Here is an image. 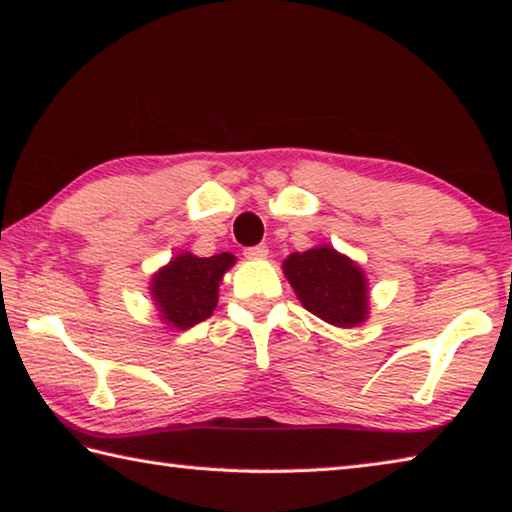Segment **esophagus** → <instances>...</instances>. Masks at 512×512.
Wrapping results in <instances>:
<instances>
[{"mask_svg": "<svg viewBox=\"0 0 512 512\" xmlns=\"http://www.w3.org/2000/svg\"><path fill=\"white\" fill-rule=\"evenodd\" d=\"M243 255H246L248 259H266L269 257V248H266L264 243H259V246H250L243 250Z\"/></svg>", "mask_w": 512, "mask_h": 512, "instance_id": "obj_1", "label": "esophagus"}]
</instances>
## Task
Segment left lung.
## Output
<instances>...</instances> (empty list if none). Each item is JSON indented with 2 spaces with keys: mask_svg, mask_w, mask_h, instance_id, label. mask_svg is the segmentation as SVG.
I'll return each instance as SVG.
<instances>
[{
  "mask_svg": "<svg viewBox=\"0 0 512 512\" xmlns=\"http://www.w3.org/2000/svg\"><path fill=\"white\" fill-rule=\"evenodd\" d=\"M282 269L303 308L324 322L352 329L368 315L363 271L333 248L322 246L289 255Z\"/></svg>",
  "mask_w": 512,
  "mask_h": 512,
  "instance_id": "8db88e82",
  "label": "left lung"
}]
</instances>
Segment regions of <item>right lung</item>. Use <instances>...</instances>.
<instances>
[{"mask_svg":"<svg viewBox=\"0 0 512 512\" xmlns=\"http://www.w3.org/2000/svg\"><path fill=\"white\" fill-rule=\"evenodd\" d=\"M232 264L234 255L230 253L213 257L183 253L174 257L151 282V294H154L160 317L181 331L211 317L218 303V285Z\"/></svg>","mask_w":512,"mask_h":512,"instance_id":"add662e5","label":"right lung"}]
</instances>
